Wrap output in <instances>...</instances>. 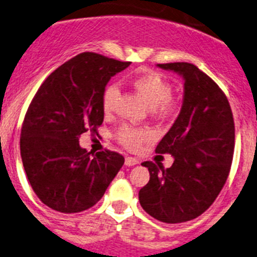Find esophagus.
<instances>
[{
	"label": "esophagus",
	"instance_id": "obj_1",
	"mask_svg": "<svg viewBox=\"0 0 257 257\" xmlns=\"http://www.w3.org/2000/svg\"><path fill=\"white\" fill-rule=\"evenodd\" d=\"M124 164H126L127 167H133V166H136V164H139V161L136 159V158L126 157V159H124Z\"/></svg>",
	"mask_w": 257,
	"mask_h": 257
}]
</instances>
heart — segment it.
<instances>
[{"label":"heart","mask_w":257,"mask_h":257,"mask_svg":"<svg viewBox=\"0 0 257 257\" xmlns=\"http://www.w3.org/2000/svg\"><path fill=\"white\" fill-rule=\"evenodd\" d=\"M130 82L141 99L154 112L167 114L175 109L176 103L171 98V84L158 72L145 71L134 76ZM117 95H118V89L116 85L110 84L104 89L102 96V108L105 114H109L112 112ZM150 138H152V134L149 131L136 128V127L123 126L118 131V140L128 149H138L144 143L150 140Z\"/></svg>","instance_id":"heart-1"}]
</instances>
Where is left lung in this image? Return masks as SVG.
<instances>
[{
  "label": "left lung",
  "mask_w": 257,
  "mask_h": 257,
  "mask_svg": "<svg viewBox=\"0 0 257 257\" xmlns=\"http://www.w3.org/2000/svg\"><path fill=\"white\" fill-rule=\"evenodd\" d=\"M180 75L183 100L180 114L158 144V154H171L164 169L144 162L150 180L139 191L145 211L159 222L183 223L201 215L222 191L234 150V122L227 96L206 74L187 62L159 63Z\"/></svg>",
  "instance_id": "obj_1"
}]
</instances>
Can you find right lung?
I'll return each mask as SVG.
<instances>
[{
  "mask_svg": "<svg viewBox=\"0 0 257 257\" xmlns=\"http://www.w3.org/2000/svg\"><path fill=\"white\" fill-rule=\"evenodd\" d=\"M130 63L85 52L52 72L33 98L21 128V159L37 196L53 210L94 206L123 166L121 154H91L79 139L102 124L103 91Z\"/></svg>",
  "mask_w": 257,
  "mask_h": 257,
  "instance_id": "add662e5",
  "label": "right lung"
}]
</instances>
